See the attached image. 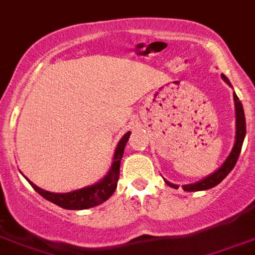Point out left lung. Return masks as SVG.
Masks as SVG:
<instances>
[{"mask_svg":"<svg viewBox=\"0 0 255 255\" xmlns=\"http://www.w3.org/2000/svg\"><path fill=\"white\" fill-rule=\"evenodd\" d=\"M222 78L226 84H228L232 88L231 82L226 77L225 75H222ZM234 102H235V112H236V136H235V144L232 147L231 152L228 154V157L226 158V161L221 165V167H218L214 173H212L210 175L205 177L204 179L196 182V183L191 184H184L183 190L187 191V192H196V191H205L209 190V188H213L217 184H219L222 180L227 177L230 171L234 169V166L236 165V161L239 158V154L241 152V147H243L244 139H245V135H247V124H245V113H244V108L241 102L239 101V97L234 93ZM165 180V179H164ZM165 183L167 186L173 187V188H177L178 190V184H173L170 182L165 180Z\"/></svg>","mask_w":255,"mask_h":255,"instance_id":"8db88e82","label":"left lung"}]
</instances>
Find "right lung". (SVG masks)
I'll return each mask as SVG.
<instances>
[{
	"mask_svg": "<svg viewBox=\"0 0 255 255\" xmlns=\"http://www.w3.org/2000/svg\"><path fill=\"white\" fill-rule=\"evenodd\" d=\"M130 134H131L130 131L126 132L125 135L121 138L119 144H117L116 151H115V154H113L112 165H111L110 170H108L106 177L102 178L97 183L91 184V186L84 187V188L71 191V192L67 193H54L37 187L27 177L24 178L29 182L30 186L33 187V190L40 193L43 199H46L47 201L53 202V204L63 209L84 210V209L94 208L97 205H101V204H103L104 201L110 199L111 196L113 195V192H115V190H116L120 177V164H121L124 149H125L126 142L129 140Z\"/></svg>",
	"mask_w": 255,
	"mask_h": 255,
	"instance_id": "add662e5",
	"label": "right lung"
}]
</instances>
